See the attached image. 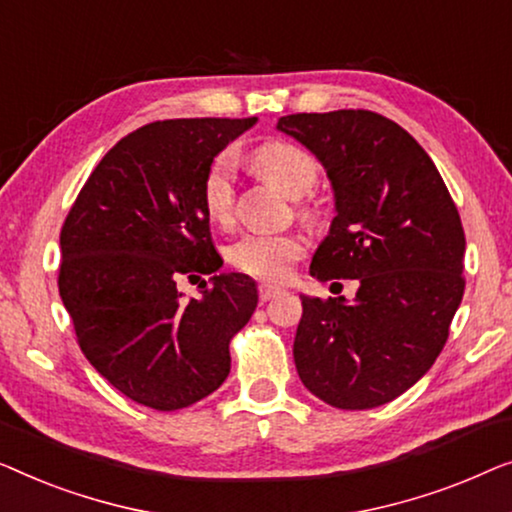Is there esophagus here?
Segmentation results:
<instances>
[{"mask_svg": "<svg viewBox=\"0 0 512 512\" xmlns=\"http://www.w3.org/2000/svg\"><path fill=\"white\" fill-rule=\"evenodd\" d=\"M276 294H280V287L269 285V283L259 285V301H269V299L276 297Z\"/></svg>", "mask_w": 512, "mask_h": 512, "instance_id": "34e87169", "label": "esophagus"}]
</instances>
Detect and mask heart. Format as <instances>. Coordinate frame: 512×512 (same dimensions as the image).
I'll use <instances>...</instances> for the list:
<instances>
[{"label":"heart","mask_w":512,"mask_h":512,"mask_svg":"<svg viewBox=\"0 0 512 512\" xmlns=\"http://www.w3.org/2000/svg\"><path fill=\"white\" fill-rule=\"evenodd\" d=\"M253 162L266 181L299 199L313 192L320 178V162L306 148L290 141L269 139L253 150ZM236 157L225 150L208 164L201 178V206L213 222H227L234 213ZM297 234H246L229 248V262L243 273L264 280H283L292 262L304 255Z\"/></svg>","instance_id":"1"}]
</instances>
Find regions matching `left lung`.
Here are the masks:
<instances>
[{
    "label": "left lung",
    "instance_id": "left-lung-1",
    "mask_svg": "<svg viewBox=\"0 0 512 512\" xmlns=\"http://www.w3.org/2000/svg\"><path fill=\"white\" fill-rule=\"evenodd\" d=\"M276 129L311 150L336 218L311 276L355 278V299L301 297L294 364L343 410L397 399L431 369L464 297V227L436 164L397 122L362 109L294 113Z\"/></svg>",
    "mask_w": 512,
    "mask_h": 512
}]
</instances>
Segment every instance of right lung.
Returning a JSON list of instances; mask_svg holds the SVG:
<instances>
[{
	"label": "right lung",
	"instance_id": "add662e5",
	"mask_svg": "<svg viewBox=\"0 0 512 512\" xmlns=\"http://www.w3.org/2000/svg\"><path fill=\"white\" fill-rule=\"evenodd\" d=\"M257 118L157 120L102 157L60 232V297L88 362L155 410L187 408L229 376V341L257 308L255 280L218 273L201 206L215 155ZM181 275H211L185 302Z\"/></svg>",
	"mask_w": 512,
	"mask_h": 512
}]
</instances>
